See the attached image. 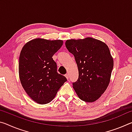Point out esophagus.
<instances>
[{
	"instance_id": "34e87169",
	"label": "esophagus",
	"mask_w": 132,
	"mask_h": 132,
	"mask_svg": "<svg viewBox=\"0 0 132 132\" xmlns=\"http://www.w3.org/2000/svg\"><path fill=\"white\" fill-rule=\"evenodd\" d=\"M65 77H66V79L68 80V79H69V74H66V75H65Z\"/></svg>"
}]
</instances>
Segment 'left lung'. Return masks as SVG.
Masks as SVG:
<instances>
[{"mask_svg":"<svg viewBox=\"0 0 132 132\" xmlns=\"http://www.w3.org/2000/svg\"><path fill=\"white\" fill-rule=\"evenodd\" d=\"M65 45L79 70V78L72 83L76 93L82 101H96L108 87L113 67L108 46L92 38L67 40Z\"/></svg>","mask_w":132,"mask_h":132,"instance_id":"1","label":"left lung"}]
</instances>
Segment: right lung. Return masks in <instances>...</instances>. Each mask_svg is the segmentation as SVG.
<instances>
[{
    "instance_id": "obj_1",
    "label": "right lung",
    "mask_w": 132,
    "mask_h": 132,
    "mask_svg": "<svg viewBox=\"0 0 132 132\" xmlns=\"http://www.w3.org/2000/svg\"><path fill=\"white\" fill-rule=\"evenodd\" d=\"M62 40H31L23 46L19 57V71L22 86L31 99L46 104L55 98L67 81L57 71L52 56L61 48Z\"/></svg>"
}]
</instances>
